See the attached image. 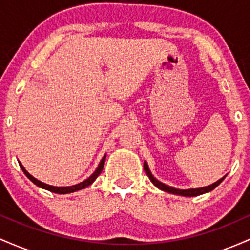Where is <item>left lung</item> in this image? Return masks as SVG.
<instances>
[{"instance_id": "left-lung-1", "label": "left lung", "mask_w": 250, "mask_h": 250, "mask_svg": "<svg viewBox=\"0 0 250 250\" xmlns=\"http://www.w3.org/2000/svg\"><path fill=\"white\" fill-rule=\"evenodd\" d=\"M143 168H145V171H146V173H147L149 180H150L151 182H153V185L155 186V187L161 189V190H163V191H167V193L175 194V195H180V196H188V197L199 196V195L209 193V191H211V190H213V189L216 188L217 186H219L220 183L222 182V181L225 180V177H226V176H223L222 179H220L219 181H216V182H214L213 185L207 186V187L190 188V189H177V188L170 187V186H168V185H165V183H162L161 181L157 180L156 177H154V175L151 174L150 170H149L148 163L146 162V161H145V163H143Z\"/></svg>"}]
</instances>
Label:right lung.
<instances>
[{
	"label": "right lung",
	"instance_id": "obj_1",
	"mask_svg": "<svg viewBox=\"0 0 250 250\" xmlns=\"http://www.w3.org/2000/svg\"><path fill=\"white\" fill-rule=\"evenodd\" d=\"M104 161H105V155L102 157L101 162L99 163V167L96 168V170L94 171V173L91 174L87 180L82 181V182L77 183V185L69 186V187H55V186H50V185H47V183H44V182H41V181H40V180L35 179V177H34L33 175H30L29 173H28V171L25 170V168L23 167V166H22V163L20 162V161H19V165H20V167H21L22 170H23V173H24L25 176H27L28 179H29L31 182L34 183V185H36L37 187H40V188H42V189H45V190H49V191H51V193L69 194V193H74V191L81 190V189H84V188H87L88 186H90L91 183H93L94 181L96 180V177L99 176L100 174H101V171H102V169H103V166H104Z\"/></svg>",
	"mask_w": 250,
	"mask_h": 250
}]
</instances>
